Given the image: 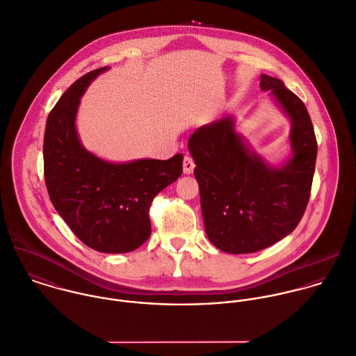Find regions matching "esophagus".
I'll list each match as a JSON object with an SVG mask.
<instances>
[{
  "mask_svg": "<svg viewBox=\"0 0 356 356\" xmlns=\"http://www.w3.org/2000/svg\"><path fill=\"white\" fill-rule=\"evenodd\" d=\"M194 168H195L194 159H193L190 155H186V156H184V161H183V172H184L186 175H190V173H193Z\"/></svg>",
  "mask_w": 356,
  "mask_h": 356,
  "instance_id": "1",
  "label": "esophagus"
}]
</instances>
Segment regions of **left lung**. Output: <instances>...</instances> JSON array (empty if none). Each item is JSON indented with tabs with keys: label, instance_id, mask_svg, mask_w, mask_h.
<instances>
[{
	"label": "left lung",
	"instance_id": "left-lung-1",
	"mask_svg": "<svg viewBox=\"0 0 356 356\" xmlns=\"http://www.w3.org/2000/svg\"><path fill=\"white\" fill-rule=\"evenodd\" d=\"M261 88L293 120L294 156L282 169L251 154L230 118L200 127L188 140L208 238L229 254H252L289 236L311 197L318 143L308 109L276 77L262 74Z\"/></svg>",
	"mask_w": 356,
	"mask_h": 356
}]
</instances>
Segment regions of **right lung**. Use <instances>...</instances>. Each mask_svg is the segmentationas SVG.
<instances>
[{
	"instance_id": "obj_1",
	"label": "right lung",
	"mask_w": 356,
	"mask_h": 356,
	"mask_svg": "<svg viewBox=\"0 0 356 356\" xmlns=\"http://www.w3.org/2000/svg\"><path fill=\"white\" fill-rule=\"evenodd\" d=\"M105 69L77 79L51 109L44 133V179L52 205L81 243L99 252L123 254L148 240L151 202L181 176L183 154L119 165L81 147L74 129L80 97Z\"/></svg>"
}]
</instances>
